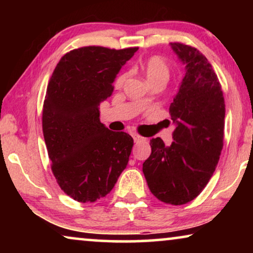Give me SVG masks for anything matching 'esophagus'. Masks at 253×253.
Listing matches in <instances>:
<instances>
[{"mask_svg":"<svg viewBox=\"0 0 253 253\" xmlns=\"http://www.w3.org/2000/svg\"><path fill=\"white\" fill-rule=\"evenodd\" d=\"M132 137L134 139V143H143V141H146V138H144L143 136L138 133H132Z\"/></svg>","mask_w":253,"mask_h":253,"instance_id":"esophagus-1","label":"esophagus"}]
</instances>
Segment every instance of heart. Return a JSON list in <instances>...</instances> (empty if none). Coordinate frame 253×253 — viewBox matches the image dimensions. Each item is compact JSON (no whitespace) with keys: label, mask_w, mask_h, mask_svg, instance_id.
<instances>
[{"label":"heart","mask_w":253,"mask_h":253,"mask_svg":"<svg viewBox=\"0 0 253 253\" xmlns=\"http://www.w3.org/2000/svg\"><path fill=\"white\" fill-rule=\"evenodd\" d=\"M143 70L151 84L158 82L166 83L168 81L169 76H170V68H169L168 62L160 55H153V56L148 57L143 65ZM126 79V74L119 76L115 81L116 87H122Z\"/></svg>","instance_id":"b5f03b06"}]
</instances>
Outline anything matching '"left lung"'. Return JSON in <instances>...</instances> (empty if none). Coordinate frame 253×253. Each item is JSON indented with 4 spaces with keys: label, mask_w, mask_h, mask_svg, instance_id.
<instances>
[{
    "label": "left lung",
    "mask_w": 253,
    "mask_h": 253,
    "mask_svg": "<svg viewBox=\"0 0 253 253\" xmlns=\"http://www.w3.org/2000/svg\"><path fill=\"white\" fill-rule=\"evenodd\" d=\"M186 64V74L169 107L175 130L170 146L150 140L152 153L143 164L151 192L162 203L183 205L203 191L223 147L224 98L219 78L197 48L171 42Z\"/></svg>",
    "instance_id": "1"
}]
</instances>
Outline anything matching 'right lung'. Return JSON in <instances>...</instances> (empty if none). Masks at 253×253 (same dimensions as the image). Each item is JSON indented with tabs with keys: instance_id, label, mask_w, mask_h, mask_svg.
<instances>
[{
	"instance_id": "right-lung-1",
	"label": "right lung",
	"mask_w": 253,
	"mask_h": 253,
	"mask_svg": "<svg viewBox=\"0 0 253 253\" xmlns=\"http://www.w3.org/2000/svg\"><path fill=\"white\" fill-rule=\"evenodd\" d=\"M137 49L77 48L61 58L51 75L42 108L44 143L57 184L77 202L106 197L129 161L132 137L103 126L99 106Z\"/></svg>"
}]
</instances>
